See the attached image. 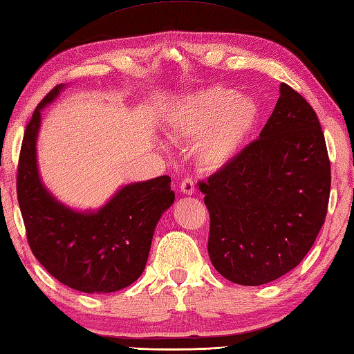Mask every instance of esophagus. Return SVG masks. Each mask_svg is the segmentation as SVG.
<instances>
[{"mask_svg": "<svg viewBox=\"0 0 354 354\" xmlns=\"http://www.w3.org/2000/svg\"><path fill=\"white\" fill-rule=\"evenodd\" d=\"M180 192H183L186 196H192L196 192V183L194 180L186 177L182 180V183H180Z\"/></svg>", "mask_w": 354, "mask_h": 354, "instance_id": "esophagus-1", "label": "esophagus"}]
</instances>
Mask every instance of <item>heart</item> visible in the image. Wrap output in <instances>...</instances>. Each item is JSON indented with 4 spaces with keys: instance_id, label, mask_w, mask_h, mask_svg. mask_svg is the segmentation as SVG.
<instances>
[{
    "instance_id": "heart-1",
    "label": "heart",
    "mask_w": 354,
    "mask_h": 354,
    "mask_svg": "<svg viewBox=\"0 0 354 354\" xmlns=\"http://www.w3.org/2000/svg\"><path fill=\"white\" fill-rule=\"evenodd\" d=\"M257 117L259 109L251 98L211 86L180 98L166 117V131L172 138L194 140L196 165L216 172L234 162Z\"/></svg>"
}]
</instances>
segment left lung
Listing matches in <instances>:
<instances>
[{
    "label": "left lung",
    "instance_id": "obj_1",
    "mask_svg": "<svg viewBox=\"0 0 354 354\" xmlns=\"http://www.w3.org/2000/svg\"><path fill=\"white\" fill-rule=\"evenodd\" d=\"M254 142L200 182L211 226L208 252L228 281L257 286L301 263L325 222L331 171L325 137L308 102L281 84Z\"/></svg>",
    "mask_w": 354,
    "mask_h": 354
}]
</instances>
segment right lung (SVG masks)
Segmentation results:
<instances>
[{
  "label": "right lung",
  "instance_id": "1",
  "mask_svg": "<svg viewBox=\"0 0 354 354\" xmlns=\"http://www.w3.org/2000/svg\"><path fill=\"white\" fill-rule=\"evenodd\" d=\"M64 86L41 100L26 128L17 177L19 209L33 256L49 274L82 292H114L142 276L156 226L176 194L171 177L160 176L124 185L95 211L59 202L39 176L37 140L41 111Z\"/></svg>",
  "mask_w": 354,
  "mask_h": 354
}]
</instances>
